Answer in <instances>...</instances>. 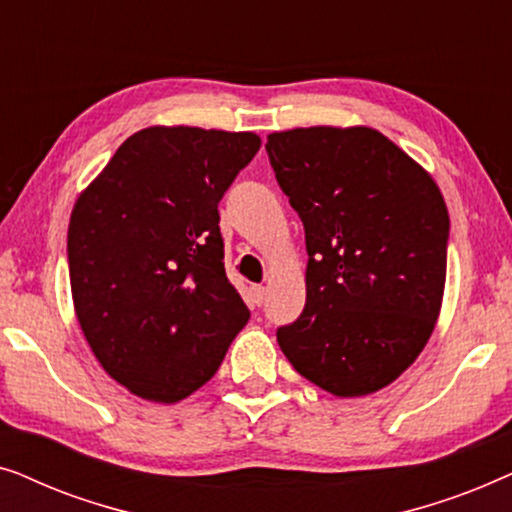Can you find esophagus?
Listing matches in <instances>:
<instances>
[{
	"label": "esophagus",
	"mask_w": 512,
	"mask_h": 512,
	"mask_svg": "<svg viewBox=\"0 0 512 512\" xmlns=\"http://www.w3.org/2000/svg\"><path fill=\"white\" fill-rule=\"evenodd\" d=\"M251 300H254V305H263V300H265V286L263 284L251 286Z\"/></svg>",
	"instance_id": "1"
}]
</instances>
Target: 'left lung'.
<instances>
[{
  "mask_svg": "<svg viewBox=\"0 0 512 512\" xmlns=\"http://www.w3.org/2000/svg\"><path fill=\"white\" fill-rule=\"evenodd\" d=\"M277 184L305 226V310L277 331L305 380L338 398L375 394L436 328L450 214L417 160L368 125L272 132Z\"/></svg>",
  "mask_w": 512,
  "mask_h": 512,
  "instance_id": "left-lung-1",
  "label": "left lung"
}]
</instances>
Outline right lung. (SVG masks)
<instances>
[{"label":"right lung","instance_id":"add662e5","mask_svg":"<svg viewBox=\"0 0 512 512\" xmlns=\"http://www.w3.org/2000/svg\"><path fill=\"white\" fill-rule=\"evenodd\" d=\"M258 149L256 132L151 125L74 202L76 319L100 366L144 401L198 391L247 326L223 268L219 200Z\"/></svg>","mask_w":512,"mask_h":512}]
</instances>
